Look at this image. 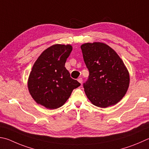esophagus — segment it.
<instances>
[{
	"instance_id": "1",
	"label": "esophagus",
	"mask_w": 149,
	"mask_h": 149,
	"mask_svg": "<svg viewBox=\"0 0 149 149\" xmlns=\"http://www.w3.org/2000/svg\"><path fill=\"white\" fill-rule=\"evenodd\" d=\"M77 81H79L81 84H82V82H83V79H82V78H78Z\"/></svg>"
}]
</instances>
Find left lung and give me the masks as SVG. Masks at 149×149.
Masks as SVG:
<instances>
[{"mask_svg":"<svg viewBox=\"0 0 149 149\" xmlns=\"http://www.w3.org/2000/svg\"><path fill=\"white\" fill-rule=\"evenodd\" d=\"M83 59L89 72L84 91L92 104L105 108L123 98L128 90L130 75L117 53L101 42L81 45Z\"/></svg>","mask_w":149,"mask_h":149,"instance_id":"8db88e82","label":"left lung"}]
</instances>
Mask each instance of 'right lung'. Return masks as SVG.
<instances>
[{
  "instance_id": "1",
  "label": "right lung",
  "mask_w": 149,
  "mask_h": 149,
  "mask_svg": "<svg viewBox=\"0 0 149 149\" xmlns=\"http://www.w3.org/2000/svg\"><path fill=\"white\" fill-rule=\"evenodd\" d=\"M72 51L70 45L55 44L42 52L35 62L28 80L29 93L37 104L47 109L61 107L81 84L65 68Z\"/></svg>"
}]
</instances>
